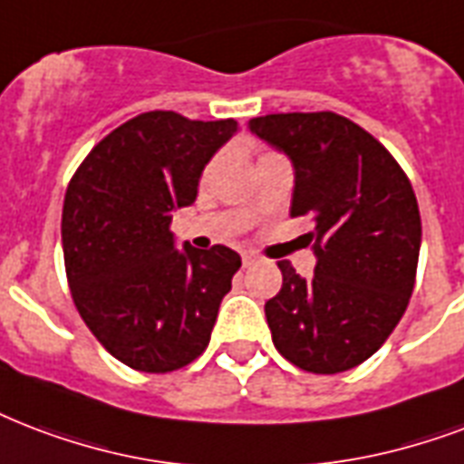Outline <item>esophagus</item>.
<instances>
[{
  "instance_id": "1",
  "label": "esophagus",
  "mask_w": 464,
  "mask_h": 464,
  "mask_svg": "<svg viewBox=\"0 0 464 464\" xmlns=\"http://www.w3.org/2000/svg\"><path fill=\"white\" fill-rule=\"evenodd\" d=\"M253 263H256V256L253 253H243V267H250Z\"/></svg>"
}]
</instances>
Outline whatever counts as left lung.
I'll use <instances>...</instances> for the list:
<instances>
[{
	"label": "left lung",
	"mask_w": 464,
	"mask_h": 464,
	"mask_svg": "<svg viewBox=\"0 0 464 464\" xmlns=\"http://www.w3.org/2000/svg\"><path fill=\"white\" fill-rule=\"evenodd\" d=\"M250 129L295 162L292 217L314 218V277L279 260L282 289L265 304L282 358L314 374L358 367L404 316L416 282L420 214L394 155L334 111L253 119Z\"/></svg>",
	"instance_id": "1"
}]
</instances>
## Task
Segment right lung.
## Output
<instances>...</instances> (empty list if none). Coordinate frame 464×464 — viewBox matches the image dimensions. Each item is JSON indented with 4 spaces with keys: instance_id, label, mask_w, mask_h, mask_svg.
<instances>
[{
    "instance_id": "obj_1",
    "label": "right lung",
    "mask_w": 464,
    "mask_h": 464,
    "mask_svg": "<svg viewBox=\"0 0 464 464\" xmlns=\"http://www.w3.org/2000/svg\"><path fill=\"white\" fill-rule=\"evenodd\" d=\"M238 130L146 111L92 148L63 204L70 295L94 338L138 372L165 374L207 350L240 267L226 246L175 250L172 211L197 199L201 169Z\"/></svg>"
}]
</instances>
